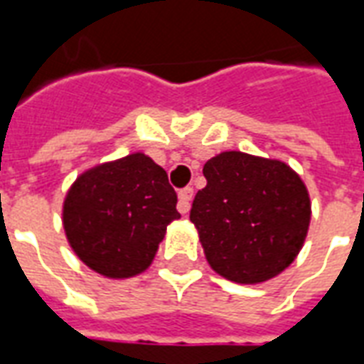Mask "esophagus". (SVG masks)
I'll list each match as a JSON object with an SVG mask.
<instances>
[{"label":"esophagus","instance_id":"obj_1","mask_svg":"<svg viewBox=\"0 0 364 364\" xmlns=\"http://www.w3.org/2000/svg\"><path fill=\"white\" fill-rule=\"evenodd\" d=\"M193 187H185V189L179 191V203H177V208H179V213L187 214L191 208V200H193Z\"/></svg>","mask_w":364,"mask_h":364}]
</instances>
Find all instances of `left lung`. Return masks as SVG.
<instances>
[{
	"label": "left lung",
	"mask_w": 364,
	"mask_h": 364,
	"mask_svg": "<svg viewBox=\"0 0 364 364\" xmlns=\"http://www.w3.org/2000/svg\"><path fill=\"white\" fill-rule=\"evenodd\" d=\"M191 222L206 261L224 279L255 284L289 267L304 244L310 197L287 164L224 151L203 167Z\"/></svg>",
	"instance_id": "obj_1"
}]
</instances>
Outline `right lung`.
I'll list each match as a JSON object with an SVG mask.
<instances>
[{
    "label": "right lung",
    "instance_id": "right-lung-1",
    "mask_svg": "<svg viewBox=\"0 0 364 364\" xmlns=\"http://www.w3.org/2000/svg\"><path fill=\"white\" fill-rule=\"evenodd\" d=\"M175 205L164 167L132 154L77 177L64 200V230L87 267L127 279L150 267L167 224L181 218Z\"/></svg>",
    "mask_w": 364,
    "mask_h": 364
}]
</instances>
